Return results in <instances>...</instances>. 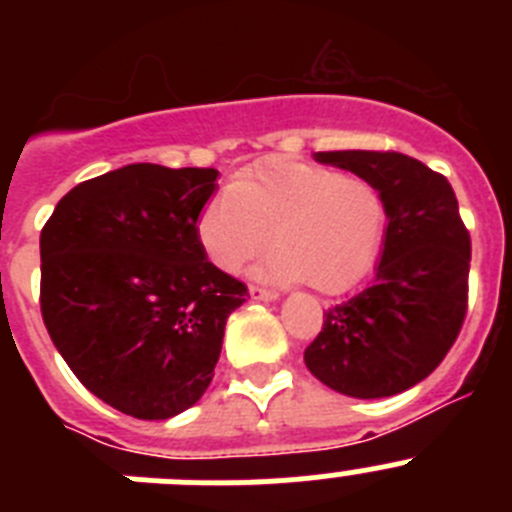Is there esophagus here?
<instances>
[{"instance_id":"esophagus-1","label":"esophagus","mask_w":512,"mask_h":512,"mask_svg":"<svg viewBox=\"0 0 512 512\" xmlns=\"http://www.w3.org/2000/svg\"><path fill=\"white\" fill-rule=\"evenodd\" d=\"M251 297H253V300L271 302V300H279V292H274V289L259 287V284H251Z\"/></svg>"}]
</instances>
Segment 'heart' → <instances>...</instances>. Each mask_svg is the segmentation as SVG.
Segmentation results:
<instances>
[{
  "label": "heart",
  "instance_id": "b5f03b06",
  "mask_svg": "<svg viewBox=\"0 0 512 512\" xmlns=\"http://www.w3.org/2000/svg\"><path fill=\"white\" fill-rule=\"evenodd\" d=\"M387 205L377 184L325 166L271 158L235 176L197 215V238L217 269L235 274L269 241L264 274L305 279L318 292H343L377 261Z\"/></svg>",
  "mask_w": 512,
  "mask_h": 512
}]
</instances>
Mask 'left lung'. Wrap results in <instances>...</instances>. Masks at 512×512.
Returning a JSON list of instances; mask_svg holds the SVG:
<instances>
[{"mask_svg": "<svg viewBox=\"0 0 512 512\" xmlns=\"http://www.w3.org/2000/svg\"><path fill=\"white\" fill-rule=\"evenodd\" d=\"M377 184L387 205L382 261L372 284L323 312L305 364L330 390L359 400L423 382L467 318L472 241L449 179L397 151H325Z\"/></svg>", "mask_w": 512, "mask_h": 512, "instance_id": "obj_1", "label": "left lung"}]
</instances>
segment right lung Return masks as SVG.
<instances>
[{"label": "right lung", "mask_w": 512, "mask_h": 512, "mask_svg": "<svg viewBox=\"0 0 512 512\" xmlns=\"http://www.w3.org/2000/svg\"><path fill=\"white\" fill-rule=\"evenodd\" d=\"M215 169L130 164L81 182L40 230V312L99 400L140 420L192 408L248 287L207 261L197 215Z\"/></svg>", "instance_id": "add662e5"}]
</instances>
